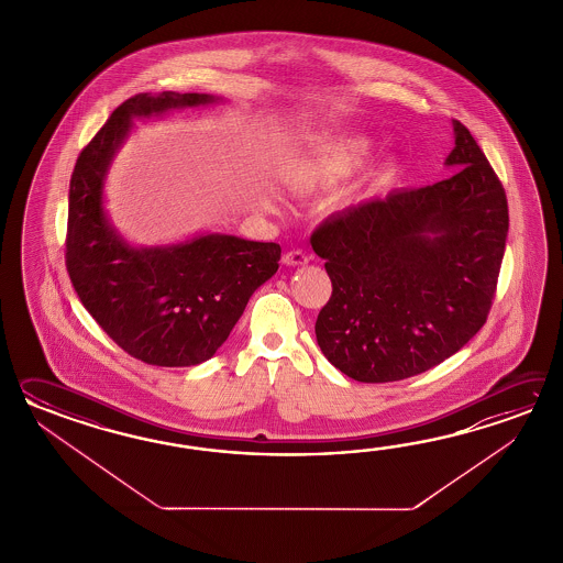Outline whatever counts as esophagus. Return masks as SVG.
Here are the masks:
<instances>
[{"label":"esophagus","instance_id":"obj_1","mask_svg":"<svg viewBox=\"0 0 563 563\" xmlns=\"http://www.w3.org/2000/svg\"><path fill=\"white\" fill-rule=\"evenodd\" d=\"M310 260V255L306 252H301V250L284 253V257H282V262L286 265H306Z\"/></svg>","mask_w":563,"mask_h":563}]
</instances>
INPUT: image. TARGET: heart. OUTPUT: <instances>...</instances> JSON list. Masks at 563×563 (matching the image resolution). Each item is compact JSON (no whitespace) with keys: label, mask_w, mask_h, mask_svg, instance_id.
I'll use <instances>...</instances> for the list:
<instances>
[{"label":"heart","mask_w":563,"mask_h":563,"mask_svg":"<svg viewBox=\"0 0 563 563\" xmlns=\"http://www.w3.org/2000/svg\"><path fill=\"white\" fill-rule=\"evenodd\" d=\"M372 156L374 144L366 136L335 134L316 139L303 144L296 153L287 155L279 167V175L291 189L298 191L323 189L362 170L371 163ZM396 177L398 167L395 161H384L383 165L372 173L368 191L393 185Z\"/></svg>","instance_id":"1"}]
</instances>
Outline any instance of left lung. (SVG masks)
<instances>
[{
	"instance_id": "1",
	"label": "left lung",
	"mask_w": 563,
	"mask_h": 563,
	"mask_svg": "<svg viewBox=\"0 0 563 563\" xmlns=\"http://www.w3.org/2000/svg\"><path fill=\"white\" fill-rule=\"evenodd\" d=\"M449 179L388 192L311 235L332 298L316 320L323 356L358 383H395L451 358L487 320L509 229L507 197L453 120Z\"/></svg>"
}]
</instances>
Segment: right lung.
I'll return each mask as SVG.
<instances>
[{
    "label": "right lung",
    "instance_id": "right-lung-1",
    "mask_svg": "<svg viewBox=\"0 0 563 563\" xmlns=\"http://www.w3.org/2000/svg\"><path fill=\"white\" fill-rule=\"evenodd\" d=\"M221 102L199 92L136 95L122 102L78 156L68 197L66 267L86 310L124 352L153 366L211 358L253 291L279 267L277 243L199 233L168 245H132L104 207L107 175L132 120Z\"/></svg>",
    "mask_w": 563,
    "mask_h": 563
}]
</instances>
